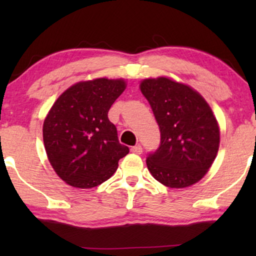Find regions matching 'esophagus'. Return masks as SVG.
Here are the masks:
<instances>
[{
    "instance_id": "1",
    "label": "esophagus",
    "mask_w": 256,
    "mask_h": 256,
    "mask_svg": "<svg viewBox=\"0 0 256 256\" xmlns=\"http://www.w3.org/2000/svg\"><path fill=\"white\" fill-rule=\"evenodd\" d=\"M130 152H132V154H136V155H141V154H142V146H140V144L135 146H132Z\"/></svg>"
}]
</instances>
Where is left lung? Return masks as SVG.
Listing matches in <instances>:
<instances>
[{"label":"left lung","instance_id":"8db88e82","mask_svg":"<svg viewBox=\"0 0 256 256\" xmlns=\"http://www.w3.org/2000/svg\"><path fill=\"white\" fill-rule=\"evenodd\" d=\"M140 88L160 132V146L146 157L150 174L168 188L197 183L219 149V126L211 107L190 86L166 76L144 79Z\"/></svg>","mask_w":256,"mask_h":256}]
</instances>
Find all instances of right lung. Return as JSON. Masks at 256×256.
Instances as JSON below:
<instances>
[{
	"label": "right lung",
	"mask_w": 256,
	"mask_h": 256,
	"mask_svg": "<svg viewBox=\"0 0 256 256\" xmlns=\"http://www.w3.org/2000/svg\"><path fill=\"white\" fill-rule=\"evenodd\" d=\"M126 90L124 79L76 82L56 100L43 124L48 162L65 183L96 188L110 180L129 148L118 142L108 110Z\"/></svg>",
	"instance_id": "right-lung-1"
}]
</instances>
